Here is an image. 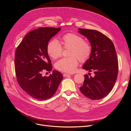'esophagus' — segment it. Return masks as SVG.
I'll list each match as a JSON object with an SVG mask.
<instances>
[{
	"instance_id": "34e87169",
	"label": "esophagus",
	"mask_w": 131,
	"mask_h": 131,
	"mask_svg": "<svg viewBox=\"0 0 131 131\" xmlns=\"http://www.w3.org/2000/svg\"><path fill=\"white\" fill-rule=\"evenodd\" d=\"M70 76H71L70 74H67V73H64V74H63V77H70Z\"/></svg>"
}]
</instances>
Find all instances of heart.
Here are the masks:
<instances>
[{
	"mask_svg": "<svg viewBox=\"0 0 131 131\" xmlns=\"http://www.w3.org/2000/svg\"><path fill=\"white\" fill-rule=\"evenodd\" d=\"M61 44L57 40H52L47 45V50L49 56L53 59L60 57L64 49H70L69 58H64L55 64L57 69L61 72L72 73L76 71L78 59L84 63L90 57L92 47L85 41L84 38L79 34L68 33L60 38Z\"/></svg>",
	"mask_w": 131,
	"mask_h": 131,
	"instance_id": "b5f03b06",
	"label": "heart"
}]
</instances>
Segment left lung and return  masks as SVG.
I'll use <instances>...</instances> for the list:
<instances>
[{"label":"left lung","instance_id":"obj_1","mask_svg":"<svg viewBox=\"0 0 131 131\" xmlns=\"http://www.w3.org/2000/svg\"><path fill=\"white\" fill-rule=\"evenodd\" d=\"M79 32L87 38L92 47L91 56L83 68L94 73V77L84 75L80 91L90 99L99 100L112 90L117 78L118 63L115 48L111 39L98 31L79 28Z\"/></svg>","mask_w":131,"mask_h":131}]
</instances>
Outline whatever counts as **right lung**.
<instances>
[{"label": "right lung", "mask_w": 131, "mask_h": 131, "mask_svg": "<svg viewBox=\"0 0 131 131\" xmlns=\"http://www.w3.org/2000/svg\"><path fill=\"white\" fill-rule=\"evenodd\" d=\"M60 29L46 27L31 31L16 48L15 70L17 82L23 91L36 99L50 98L63 80V75L56 70L49 77L42 75L43 71L52 70L47 47Z\"/></svg>", "instance_id": "right-lung-1"}]
</instances>
